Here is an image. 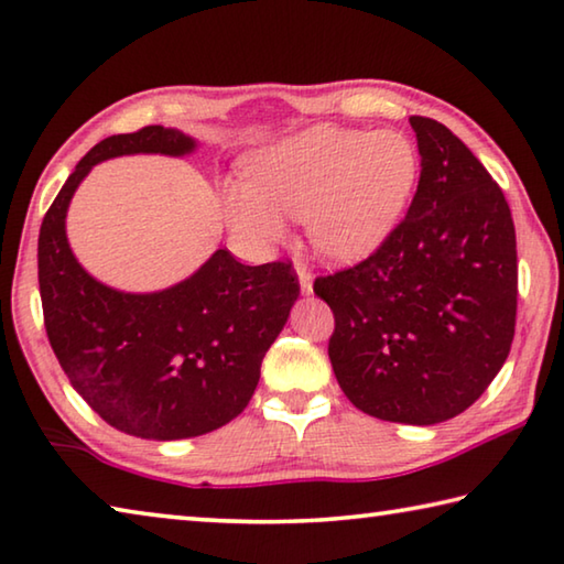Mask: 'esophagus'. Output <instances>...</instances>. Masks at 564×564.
<instances>
[{"label":"esophagus","mask_w":564,"mask_h":564,"mask_svg":"<svg viewBox=\"0 0 564 564\" xmlns=\"http://www.w3.org/2000/svg\"><path fill=\"white\" fill-rule=\"evenodd\" d=\"M295 275H299V283H301V291L305 293V295H311L313 293V273L305 269V265H299V269H295Z\"/></svg>","instance_id":"obj_1"}]
</instances>
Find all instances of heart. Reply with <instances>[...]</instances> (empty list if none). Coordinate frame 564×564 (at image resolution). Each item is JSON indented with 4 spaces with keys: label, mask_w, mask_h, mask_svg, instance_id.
Returning a JSON list of instances; mask_svg holds the SVG:
<instances>
[{
    "label": "heart",
    "mask_w": 564,
    "mask_h": 564,
    "mask_svg": "<svg viewBox=\"0 0 564 564\" xmlns=\"http://www.w3.org/2000/svg\"><path fill=\"white\" fill-rule=\"evenodd\" d=\"M419 172L422 155L404 132L317 126L259 152L249 182L224 184V217L253 251L285 239L283 217L305 219L317 253L352 261L392 234Z\"/></svg>",
    "instance_id": "heart-1"
}]
</instances>
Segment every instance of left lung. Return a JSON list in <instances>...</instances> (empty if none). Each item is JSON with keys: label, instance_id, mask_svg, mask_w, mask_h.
I'll list each match as a JSON object with an SVG mask.
<instances>
[{"label": "left lung", "instance_id": "left-lung-1", "mask_svg": "<svg viewBox=\"0 0 564 564\" xmlns=\"http://www.w3.org/2000/svg\"><path fill=\"white\" fill-rule=\"evenodd\" d=\"M422 172L404 221L370 259L317 279L335 313L333 372L360 412L432 426L500 372L516 335L518 253L508 202L452 130L409 118Z\"/></svg>", "mask_w": 564, "mask_h": 564}]
</instances>
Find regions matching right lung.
I'll list each match as a JSON object with an SVG mask.
<instances>
[{"mask_svg": "<svg viewBox=\"0 0 564 564\" xmlns=\"http://www.w3.org/2000/svg\"><path fill=\"white\" fill-rule=\"evenodd\" d=\"M197 148L182 130L162 126L100 140L70 172L39 231L41 305L61 367L100 419L152 442L209 434L239 416L301 293L291 263L243 265L227 249L152 293L112 289L78 263L66 214L98 162L184 158Z\"/></svg>", "mask_w": 564, "mask_h": 564, "instance_id": "right-lung-1", "label": "right lung"}]
</instances>
